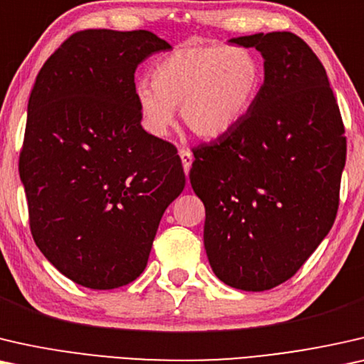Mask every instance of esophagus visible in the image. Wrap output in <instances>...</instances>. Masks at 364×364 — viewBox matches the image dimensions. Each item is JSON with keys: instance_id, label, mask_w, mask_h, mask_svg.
Returning a JSON list of instances; mask_svg holds the SVG:
<instances>
[{"instance_id": "34e87169", "label": "esophagus", "mask_w": 364, "mask_h": 364, "mask_svg": "<svg viewBox=\"0 0 364 364\" xmlns=\"http://www.w3.org/2000/svg\"><path fill=\"white\" fill-rule=\"evenodd\" d=\"M180 156H181V163H183V168H184V173H189V168H191V163H193V153L189 150H184V148H181L180 150Z\"/></svg>"}]
</instances>
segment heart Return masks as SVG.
Instances as JSON below:
<instances>
[{"label":"heart","instance_id":"1","mask_svg":"<svg viewBox=\"0 0 364 364\" xmlns=\"http://www.w3.org/2000/svg\"><path fill=\"white\" fill-rule=\"evenodd\" d=\"M262 68L244 46H186L156 60L151 84L138 82L135 99L143 127L163 136L180 107L183 124L204 140L231 133L259 95Z\"/></svg>","mask_w":364,"mask_h":364}]
</instances>
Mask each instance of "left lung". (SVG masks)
Listing matches in <instances>:
<instances>
[{"mask_svg": "<svg viewBox=\"0 0 364 364\" xmlns=\"http://www.w3.org/2000/svg\"><path fill=\"white\" fill-rule=\"evenodd\" d=\"M264 58L245 119L194 150L189 181L206 208L204 249L216 277L245 291L289 280L333 226L346 160L326 70L291 33L229 39Z\"/></svg>", "mask_w": 364, "mask_h": 364, "instance_id": "left-lung-1", "label": "left lung"}]
</instances>
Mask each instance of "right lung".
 Here are the masks:
<instances>
[{"mask_svg":"<svg viewBox=\"0 0 364 364\" xmlns=\"http://www.w3.org/2000/svg\"><path fill=\"white\" fill-rule=\"evenodd\" d=\"M171 46L150 31H79L46 60L28 102L21 176L34 242L60 274L110 290L146 267L184 188L176 148L143 130L135 70Z\"/></svg>","mask_w":364,"mask_h":364,"instance_id":"add662e5","label":"right lung"}]
</instances>
